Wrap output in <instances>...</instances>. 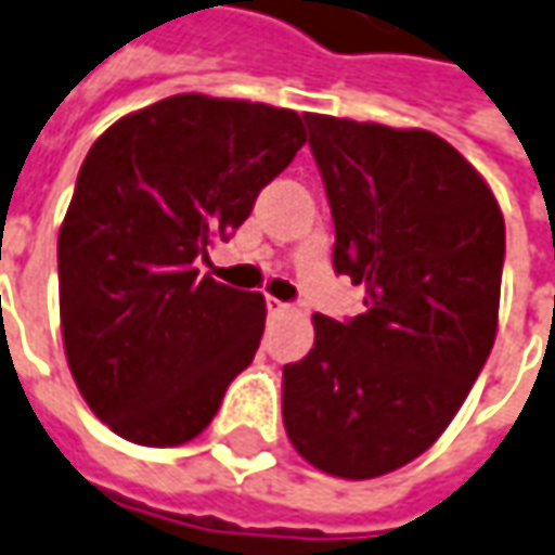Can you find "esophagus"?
I'll list each match as a JSON object with an SVG mask.
<instances>
[{"label":"esophagus","instance_id":"1","mask_svg":"<svg viewBox=\"0 0 555 555\" xmlns=\"http://www.w3.org/2000/svg\"><path fill=\"white\" fill-rule=\"evenodd\" d=\"M266 305H269L271 318H278V314H286V311H289V305L281 302V299H274V296H269V299H266Z\"/></svg>","mask_w":555,"mask_h":555}]
</instances>
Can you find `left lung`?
Instances as JSON below:
<instances>
[{
    "mask_svg": "<svg viewBox=\"0 0 555 555\" xmlns=\"http://www.w3.org/2000/svg\"><path fill=\"white\" fill-rule=\"evenodd\" d=\"M336 225L333 266L366 311L314 314L284 366L293 449L330 477L375 479L455 418L498 333L504 217L459 149L422 128L305 113Z\"/></svg>",
    "mask_w": 555,
    "mask_h": 555,
    "instance_id": "obj_1",
    "label": "left lung"
}]
</instances>
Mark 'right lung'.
<instances>
[{"label":"right lung","mask_w":555,"mask_h":555,"mask_svg":"<svg viewBox=\"0 0 555 555\" xmlns=\"http://www.w3.org/2000/svg\"><path fill=\"white\" fill-rule=\"evenodd\" d=\"M302 146L299 113L207 94L158 100L96 137L57 237L61 330L78 393L118 437L195 440L250 366L262 293L195 262Z\"/></svg>","instance_id":"add662e5"}]
</instances>
